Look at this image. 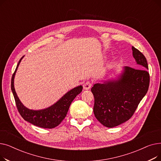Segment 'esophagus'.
Returning a JSON list of instances; mask_svg holds the SVG:
<instances>
[{
	"instance_id": "1",
	"label": "esophagus",
	"mask_w": 161,
	"mask_h": 161,
	"mask_svg": "<svg viewBox=\"0 0 161 161\" xmlns=\"http://www.w3.org/2000/svg\"><path fill=\"white\" fill-rule=\"evenodd\" d=\"M91 83L90 81H86V83H84L83 87L85 90H89L91 87Z\"/></svg>"
}]
</instances>
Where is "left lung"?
<instances>
[{
	"label": "left lung",
	"mask_w": 161,
	"mask_h": 161,
	"mask_svg": "<svg viewBox=\"0 0 161 161\" xmlns=\"http://www.w3.org/2000/svg\"><path fill=\"white\" fill-rule=\"evenodd\" d=\"M132 50L140 69L125 66L115 79L95 83L91 88L95 98V116L108 128L128 121L148 91L149 74L146 58L133 46Z\"/></svg>",
	"instance_id": "obj_1"
}]
</instances>
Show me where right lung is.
<instances>
[{
	"label": "right lung",
	"mask_w": 161,
	"mask_h": 161,
	"mask_svg": "<svg viewBox=\"0 0 161 161\" xmlns=\"http://www.w3.org/2000/svg\"><path fill=\"white\" fill-rule=\"evenodd\" d=\"M23 57L24 56L21 58L17 65L11 81V89L14 97L17 108L21 117L29 123L41 128H55L64 119L72 102L75 97L82 91L83 87L79 86L68 91L57 103L47 108L38 109V110L30 109L22 104L19 97L17 95L14 88L15 75Z\"/></svg>",
	"instance_id": "add662e5"
}]
</instances>
